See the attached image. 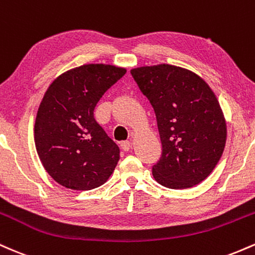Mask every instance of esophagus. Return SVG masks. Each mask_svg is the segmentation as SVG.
Returning <instances> with one entry per match:
<instances>
[{
  "label": "esophagus",
  "instance_id": "obj_1",
  "mask_svg": "<svg viewBox=\"0 0 255 255\" xmlns=\"http://www.w3.org/2000/svg\"><path fill=\"white\" fill-rule=\"evenodd\" d=\"M121 148L124 151H129L131 148V142L129 140H126V141H122L121 142Z\"/></svg>",
  "mask_w": 255,
  "mask_h": 255
}]
</instances>
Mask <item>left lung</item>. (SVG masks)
Returning <instances> with one entry per match:
<instances>
[{
    "instance_id": "left-lung-1",
    "label": "left lung",
    "mask_w": 255,
    "mask_h": 255,
    "mask_svg": "<svg viewBox=\"0 0 255 255\" xmlns=\"http://www.w3.org/2000/svg\"><path fill=\"white\" fill-rule=\"evenodd\" d=\"M131 77L156 114L162 156L154 180L171 189L191 188L211 174L227 140V124L210 86L171 64L134 68Z\"/></svg>"
}]
</instances>
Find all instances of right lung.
Listing matches in <instances>:
<instances>
[{
    "instance_id": "add662e5",
    "label": "right lung",
    "mask_w": 255,
    "mask_h": 255,
    "mask_svg": "<svg viewBox=\"0 0 255 255\" xmlns=\"http://www.w3.org/2000/svg\"><path fill=\"white\" fill-rule=\"evenodd\" d=\"M126 72L111 64H84L61 74L46 90L34 124V144L44 169L61 186L90 191L115 170L120 148L93 111Z\"/></svg>"
}]
</instances>
